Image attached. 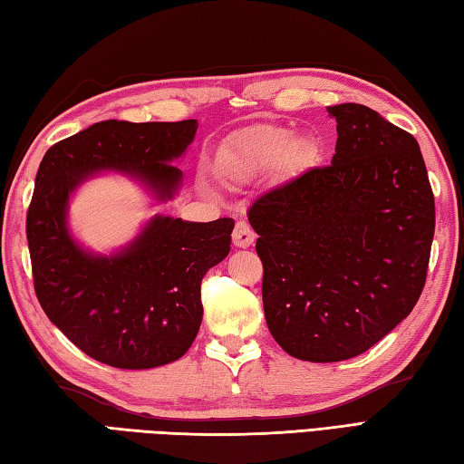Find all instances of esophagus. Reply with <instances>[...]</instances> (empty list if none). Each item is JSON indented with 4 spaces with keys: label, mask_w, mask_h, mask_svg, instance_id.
<instances>
[{
    "label": "esophagus",
    "mask_w": 464,
    "mask_h": 464,
    "mask_svg": "<svg viewBox=\"0 0 464 464\" xmlns=\"http://www.w3.org/2000/svg\"><path fill=\"white\" fill-rule=\"evenodd\" d=\"M255 239H257V235H255V231L251 229L247 223L239 221L237 225H235V229H233V245H235V247L247 249L255 243Z\"/></svg>",
    "instance_id": "1"
}]
</instances>
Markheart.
Here are the masks:
<instances>
[{"label":"heart","mask_w":464,"mask_h":464,"mask_svg":"<svg viewBox=\"0 0 464 464\" xmlns=\"http://www.w3.org/2000/svg\"><path fill=\"white\" fill-rule=\"evenodd\" d=\"M321 145L317 137L309 133L293 135L287 127L279 125H253L239 131L233 140L217 153L219 169L233 179H243L261 169L281 161L295 167H309L317 161Z\"/></svg>","instance_id":"1"}]
</instances>
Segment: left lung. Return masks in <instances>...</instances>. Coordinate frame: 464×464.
Here are the masks:
<instances>
[{"label": "left lung", "mask_w": 464, "mask_h": 464, "mask_svg": "<svg viewBox=\"0 0 464 464\" xmlns=\"http://www.w3.org/2000/svg\"><path fill=\"white\" fill-rule=\"evenodd\" d=\"M331 165L249 209L273 339L311 362L353 359L389 334L425 287L435 197L411 133L371 107H327Z\"/></svg>", "instance_id": "8db88e82"}]
</instances>
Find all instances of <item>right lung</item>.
Wrapping results in <instances>:
<instances>
[{
    "label": "right lung",
    "instance_id": "right-lung-1",
    "mask_svg": "<svg viewBox=\"0 0 464 464\" xmlns=\"http://www.w3.org/2000/svg\"><path fill=\"white\" fill-rule=\"evenodd\" d=\"M197 120L100 121L49 147L27 211L37 301L75 347L117 369L181 359L201 327V279L231 251L229 217L209 223L155 213L135 237L95 253L69 229V201L83 183L120 173L167 203L183 171L173 165L195 140Z\"/></svg>",
    "mask_w": 464,
    "mask_h": 464
}]
</instances>
